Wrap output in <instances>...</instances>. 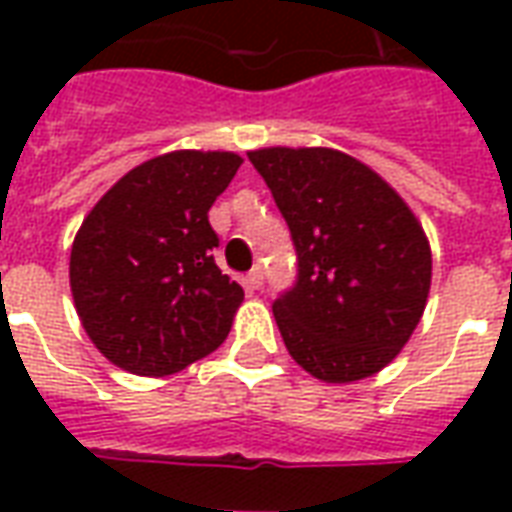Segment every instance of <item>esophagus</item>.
<instances>
[{
	"instance_id": "34e87169",
	"label": "esophagus",
	"mask_w": 512,
	"mask_h": 512,
	"mask_svg": "<svg viewBox=\"0 0 512 512\" xmlns=\"http://www.w3.org/2000/svg\"><path fill=\"white\" fill-rule=\"evenodd\" d=\"M246 285H249L252 290L260 288V285H263V268H260V266L252 268V271L246 274Z\"/></svg>"
}]
</instances>
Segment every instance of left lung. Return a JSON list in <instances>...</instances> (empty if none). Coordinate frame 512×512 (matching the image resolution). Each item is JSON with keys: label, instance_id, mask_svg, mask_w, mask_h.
<instances>
[{"label": "left lung", "instance_id": "1", "mask_svg": "<svg viewBox=\"0 0 512 512\" xmlns=\"http://www.w3.org/2000/svg\"><path fill=\"white\" fill-rule=\"evenodd\" d=\"M249 161L299 255L296 285L274 301L285 348L326 384L376 376L425 312L422 224L378 172L332 147H260Z\"/></svg>", "mask_w": 512, "mask_h": 512}]
</instances>
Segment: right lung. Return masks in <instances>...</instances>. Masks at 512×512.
<instances>
[{
	"instance_id": "1",
	"label": "right lung",
	"mask_w": 512,
	"mask_h": 512,
	"mask_svg": "<svg viewBox=\"0 0 512 512\" xmlns=\"http://www.w3.org/2000/svg\"><path fill=\"white\" fill-rule=\"evenodd\" d=\"M241 161L227 150L164 153L84 216L71 249L73 304L112 365L172 376L227 340L244 288L213 260L208 211Z\"/></svg>"
}]
</instances>
